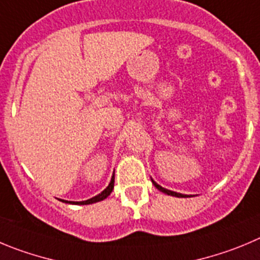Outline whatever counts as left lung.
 Wrapping results in <instances>:
<instances>
[{
    "label": "left lung",
    "instance_id": "1",
    "mask_svg": "<svg viewBox=\"0 0 260 260\" xmlns=\"http://www.w3.org/2000/svg\"><path fill=\"white\" fill-rule=\"evenodd\" d=\"M152 181V179H151ZM152 183H154L155 187L157 188L159 191H161V192L167 193V195H172V196H177V198H186V195H182V193H178V192H174V191H171V190H167V188L161 187V186H159L155 181H152Z\"/></svg>",
    "mask_w": 260,
    "mask_h": 260
}]
</instances>
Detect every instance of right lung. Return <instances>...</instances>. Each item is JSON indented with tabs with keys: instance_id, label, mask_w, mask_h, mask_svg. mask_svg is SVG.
Here are the masks:
<instances>
[{
	"instance_id": "add662e5",
	"label": "right lung",
	"mask_w": 260,
	"mask_h": 260,
	"mask_svg": "<svg viewBox=\"0 0 260 260\" xmlns=\"http://www.w3.org/2000/svg\"><path fill=\"white\" fill-rule=\"evenodd\" d=\"M113 188H114V176L111 177V181H110V183H109L108 187H106L101 193H99L97 196H94V198L88 199V200H86V201H67V200H61V201H64V203H69V204H75V205H88V204L97 203V201H101V200H104V199L108 198V196L111 193V191H113Z\"/></svg>"
}]
</instances>
